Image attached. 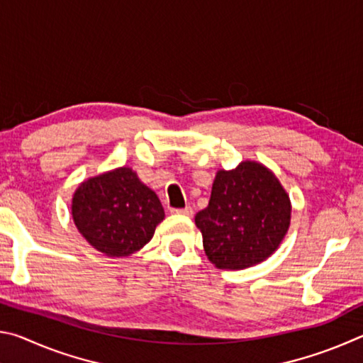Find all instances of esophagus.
Here are the masks:
<instances>
[{
	"mask_svg": "<svg viewBox=\"0 0 363 363\" xmlns=\"http://www.w3.org/2000/svg\"><path fill=\"white\" fill-rule=\"evenodd\" d=\"M171 211L176 213V214H184V216H192V214H194L192 206H186V208H173V210H171Z\"/></svg>",
	"mask_w": 363,
	"mask_h": 363,
	"instance_id": "esophagus-1",
	"label": "esophagus"
}]
</instances>
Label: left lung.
Masks as SVG:
<instances>
[{"label": "left lung", "instance_id": "obj_1", "mask_svg": "<svg viewBox=\"0 0 363 363\" xmlns=\"http://www.w3.org/2000/svg\"><path fill=\"white\" fill-rule=\"evenodd\" d=\"M291 205L270 171L243 162L219 171L210 203L195 214L205 253L219 269H245L259 264L279 248L290 225Z\"/></svg>", "mask_w": 363, "mask_h": 363}]
</instances>
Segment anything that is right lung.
Here are the masks:
<instances>
[{"instance_id":"obj_1","label":"right lung","mask_w":363,"mask_h":363,"mask_svg":"<svg viewBox=\"0 0 363 363\" xmlns=\"http://www.w3.org/2000/svg\"><path fill=\"white\" fill-rule=\"evenodd\" d=\"M82 235L107 256H128L150 242L164 218L157 194L130 168L84 181L72 201Z\"/></svg>"}]
</instances>
